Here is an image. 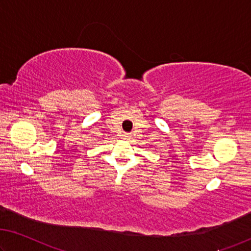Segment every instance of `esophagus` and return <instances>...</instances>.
Listing matches in <instances>:
<instances>
[{
	"instance_id": "esophagus-1",
	"label": "esophagus",
	"mask_w": 251,
	"mask_h": 251,
	"mask_svg": "<svg viewBox=\"0 0 251 251\" xmlns=\"http://www.w3.org/2000/svg\"><path fill=\"white\" fill-rule=\"evenodd\" d=\"M123 137H124V138H129L130 135H129V134H124V135H123Z\"/></svg>"
}]
</instances>
